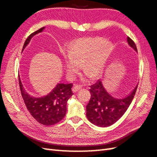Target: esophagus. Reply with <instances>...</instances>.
<instances>
[{"instance_id":"1","label":"esophagus","mask_w":157,"mask_h":157,"mask_svg":"<svg viewBox=\"0 0 157 157\" xmlns=\"http://www.w3.org/2000/svg\"><path fill=\"white\" fill-rule=\"evenodd\" d=\"M82 88V86H79V85H75L74 86H73V88H72V91L73 93L75 92H77L78 90H79Z\"/></svg>"}]
</instances>
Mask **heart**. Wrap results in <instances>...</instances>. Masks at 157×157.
<instances>
[{
  "mask_svg": "<svg viewBox=\"0 0 157 157\" xmlns=\"http://www.w3.org/2000/svg\"><path fill=\"white\" fill-rule=\"evenodd\" d=\"M111 50L110 43L98 36L75 40L68 48L69 59L65 62L67 75L72 79L81 65L83 71L91 78H99L105 71Z\"/></svg>",
  "mask_w": 157,
  "mask_h": 157,
  "instance_id": "obj_1",
  "label": "heart"
}]
</instances>
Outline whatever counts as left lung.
I'll return each instance as SVG.
<instances>
[{
    "instance_id": "obj_1",
    "label": "left lung",
    "mask_w": 157,
    "mask_h": 157,
    "mask_svg": "<svg viewBox=\"0 0 157 157\" xmlns=\"http://www.w3.org/2000/svg\"><path fill=\"white\" fill-rule=\"evenodd\" d=\"M128 44L137 52L134 42L128 37ZM138 85L130 94L123 98H114L106 92L102 82L90 86L91 98L86 106V117L93 124L106 128L117 121L125 113L134 99Z\"/></svg>"
}]
</instances>
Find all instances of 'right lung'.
I'll return each instance as SVG.
<instances>
[{
  "label": "right lung",
  "mask_w": 157,
  "mask_h": 157,
  "mask_svg": "<svg viewBox=\"0 0 157 157\" xmlns=\"http://www.w3.org/2000/svg\"><path fill=\"white\" fill-rule=\"evenodd\" d=\"M44 28L32 33L28 36L23 44V50L28 44L31 38L42 32ZM20 90L25 105L31 115L38 123L44 125H52L65 117L67 112V103L73 95L72 84H58L46 96L36 98L26 92L19 75Z\"/></svg>",
  "instance_id": "add662e5"
}]
</instances>
